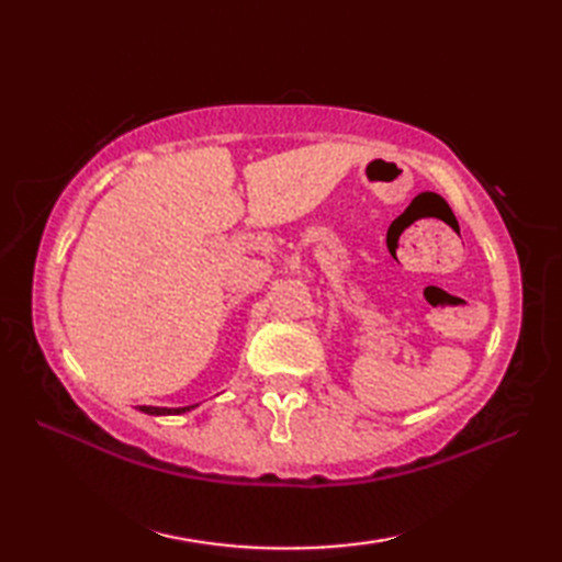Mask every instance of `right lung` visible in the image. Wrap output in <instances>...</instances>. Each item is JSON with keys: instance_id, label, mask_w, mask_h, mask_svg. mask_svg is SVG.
I'll use <instances>...</instances> for the list:
<instances>
[{"instance_id": "right-lung-1", "label": "right lung", "mask_w": 562, "mask_h": 562, "mask_svg": "<svg viewBox=\"0 0 562 562\" xmlns=\"http://www.w3.org/2000/svg\"><path fill=\"white\" fill-rule=\"evenodd\" d=\"M193 408L195 405H186V408H154V405H139V411L147 415H181V413H188Z\"/></svg>"}]
</instances>
